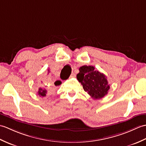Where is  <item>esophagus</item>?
I'll use <instances>...</instances> for the list:
<instances>
[{"mask_svg": "<svg viewBox=\"0 0 146 146\" xmlns=\"http://www.w3.org/2000/svg\"><path fill=\"white\" fill-rule=\"evenodd\" d=\"M75 76H76V74H75V72H72V74H71L70 77H75Z\"/></svg>", "mask_w": 146, "mask_h": 146, "instance_id": "1", "label": "esophagus"}]
</instances>
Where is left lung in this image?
<instances>
[{
    "label": "left lung",
    "instance_id": "1",
    "mask_svg": "<svg viewBox=\"0 0 146 146\" xmlns=\"http://www.w3.org/2000/svg\"><path fill=\"white\" fill-rule=\"evenodd\" d=\"M77 79L81 83L84 91L88 93L94 99L104 98L110 89L106 76L96 70L95 67L92 66L80 67Z\"/></svg>",
    "mask_w": 146,
    "mask_h": 146
}]
</instances>
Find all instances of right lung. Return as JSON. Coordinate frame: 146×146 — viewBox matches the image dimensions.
<instances>
[{"instance_id":"obj_1","label":"right lung","mask_w":146,"mask_h":146,"mask_svg":"<svg viewBox=\"0 0 146 146\" xmlns=\"http://www.w3.org/2000/svg\"><path fill=\"white\" fill-rule=\"evenodd\" d=\"M48 72H49V70H48ZM58 84V85H60L61 82L59 81V80H58V81H56ZM47 90L46 89H42V88H39L38 89V90L37 92V94L40 97H45L47 95Z\"/></svg>"}]
</instances>
